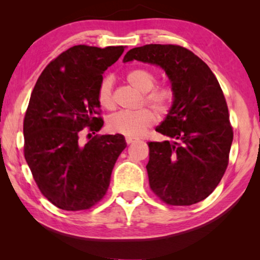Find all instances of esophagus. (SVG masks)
Here are the masks:
<instances>
[{
    "mask_svg": "<svg viewBox=\"0 0 260 260\" xmlns=\"http://www.w3.org/2000/svg\"><path fill=\"white\" fill-rule=\"evenodd\" d=\"M125 141H126V143H127V144H130V143H133V142L136 141V138H133V137H126V138H125Z\"/></svg>",
    "mask_w": 260,
    "mask_h": 260,
    "instance_id": "obj_1",
    "label": "esophagus"
}]
</instances>
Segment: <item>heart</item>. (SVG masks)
I'll return each instance as SVG.
<instances>
[{
    "label": "heart",
    "mask_w": 260,
    "mask_h": 260,
    "mask_svg": "<svg viewBox=\"0 0 260 260\" xmlns=\"http://www.w3.org/2000/svg\"><path fill=\"white\" fill-rule=\"evenodd\" d=\"M126 80L141 93H143L142 103L150 105L159 115H166L172 108L174 93L169 87H154L156 78L148 70L136 69L131 70L126 74ZM113 80L111 77H106L101 81L97 92L99 105L105 110H113L116 108L115 97L112 91ZM156 123L155 113L149 109H141L135 112H117L108 119V127L110 131L124 135L129 137H140Z\"/></svg>",
    "instance_id": "1"
}]
</instances>
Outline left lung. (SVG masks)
<instances>
[{"label": "left lung", "instance_id": "1", "mask_svg": "<svg viewBox=\"0 0 260 260\" xmlns=\"http://www.w3.org/2000/svg\"><path fill=\"white\" fill-rule=\"evenodd\" d=\"M148 62L165 70L173 105L156 127L168 140L148 142L149 184L159 200L190 206L215 189L229 166L233 141L229 108L207 63L177 45H145L130 49L123 61Z\"/></svg>", "mask_w": 260, "mask_h": 260}]
</instances>
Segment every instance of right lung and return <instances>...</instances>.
<instances>
[{
	"label": "right lung",
	"mask_w": 260,
	"mask_h": 260,
	"mask_svg": "<svg viewBox=\"0 0 260 260\" xmlns=\"http://www.w3.org/2000/svg\"><path fill=\"white\" fill-rule=\"evenodd\" d=\"M124 48L73 46L46 66L30 94L23 120L24 158L44 197L63 211L88 209L104 198L126 147L119 134L95 135L85 145L79 141L84 127L94 134L104 124L98 87Z\"/></svg>",
	"instance_id": "add662e5"
}]
</instances>
